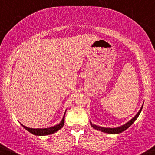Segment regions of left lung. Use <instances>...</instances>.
<instances>
[{
    "label": "left lung",
    "mask_w": 155,
    "mask_h": 155,
    "mask_svg": "<svg viewBox=\"0 0 155 155\" xmlns=\"http://www.w3.org/2000/svg\"><path fill=\"white\" fill-rule=\"evenodd\" d=\"M143 105L142 106L141 109H140V111H139L138 112H137V115H135V116L134 117V118H132L131 120H130L128 122L125 123L124 124H123V125L120 126V127H114V128H112V127H101V126H98V125H96V124H92L91 122L90 121V124L91 125L93 128H94V129L96 130H101L102 131V132H104V133H107V134H120V133H122L123 131L126 130L127 129L128 127H130L131 125L133 124V123L134 122V121L137 120V118H138V116L140 115V112H141L142 109H143Z\"/></svg>",
    "instance_id": "1"
}]
</instances>
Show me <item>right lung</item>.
<instances>
[{
	"label": "right lung",
	"instance_id": "1",
	"mask_svg": "<svg viewBox=\"0 0 155 155\" xmlns=\"http://www.w3.org/2000/svg\"><path fill=\"white\" fill-rule=\"evenodd\" d=\"M67 111V109H66ZM66 111L64 112V115L63 118H62V120L60 121V123L56 125L53 127H46V128H30L28 127L22 125L23 127L25 129L27 130L30 133H31L32 134L36 136H46V135H49V134H52L54 133L57 132L58 130H59L60 129H61L63 127L64 124V118H65V113H66Z\"/></svg>",
	"mask_w": 155,
	"mask_h": 155
}]
</instances>
